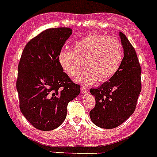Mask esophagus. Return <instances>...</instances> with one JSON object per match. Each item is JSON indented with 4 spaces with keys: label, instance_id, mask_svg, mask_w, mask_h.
Returning <instances> with one entry per match:
<instances>
[{
    "label": "esophagus",
    "instance_id": "esophagus-1",
    "mask_svg": "<svg viewBox=\"0 0 157 157\" xmlns=\"http://www.w3.org/2000/svg\"><path fill=\"white\" fill-rule=\"evenodd\" d=\"M81 91L82 94H87V93H89L90 90L88 88H86V87L81 86Z\"/></svg>",
    "mask_w": 157,
    "mask_h": 157
}]
</instances>
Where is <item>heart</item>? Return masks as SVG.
I'll return each mask as SVG.
<instances>
[{
	"mask_svg": "<svg viewBox=\"0 0 157 157\" xmlns=\"http://www.w3.org/2000/svg\"><path fill=\"white\" fill-rule=\"evenodd\" d=\"M124 48L121 41L115 37L92 33L80 39L74 51L62 50L58 63L71 77H76L84 67L87 69L79 76L83 85H92L99 80L103 83L112 78L123 62Z\"/></svg>",
	"mask_w": 157,
	"mask_h": 157,
	"instance_id": "b5f03b06",
	"label": "heart"
}]
</instances>
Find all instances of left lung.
<instances>
[{"label":"left lung","instance_id":"1","mask_svg":"<svg viewBox=\"0 0 157 157\" xmlns=\"http://www.w3.org/2000/svg\"><path fill=\"white\" fill-rule=\"evenodd\" d=\"M124 57L120 67L109 81L90 89L95 105L90 118L96 126L114 128L125 122L135 111L142 90V69L137 53L128 39L119 32Z\"/></svg>","mask_w":157,"mask_h":157}]
</instances>
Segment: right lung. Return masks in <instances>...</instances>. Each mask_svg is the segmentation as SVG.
<instances>
[{
    "label": "right lung",
    "instance_id": "1",
    "mask_svg": "<svg viewBox=\"0 0 157 157\" xmlns=\"http://www.w3.org/2000/svg\"><path fill=\"white\" fill-rule=\"evenodd\" d=\"M67 27L48 29L27 43L18 66L16 89L23 115L35 128L50 131L63 124L68 103L80 94L58 63L71 35Z\"/></svg>",
    "mask_w": 157,
    "mask_h": 157
}]
</instances>
